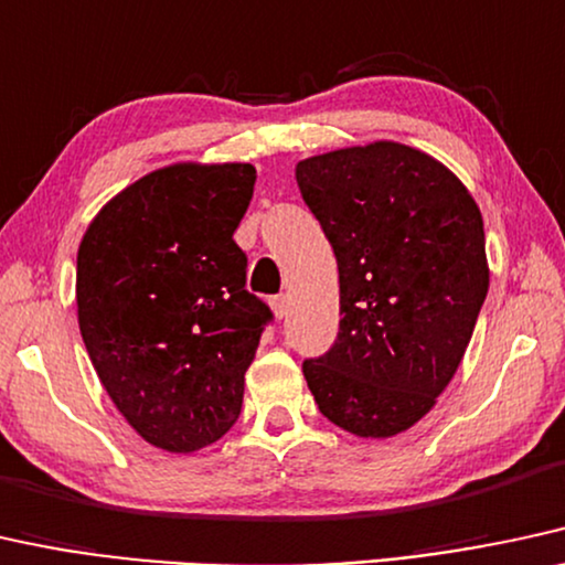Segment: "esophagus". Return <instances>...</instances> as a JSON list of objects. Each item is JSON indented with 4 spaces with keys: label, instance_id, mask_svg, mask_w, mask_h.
<instances>
[{
    "label": "esophagus",
    "instance_id": "34e87169",
    "mask_svg": "<svg viewBox=\"0 0 565 565\" xmlns=\"http://www.w3.org/2000/svg\"><path fill=\"white\" fill-rule=\"evenodd\" d=\"M270 307H274L276 318H278V320H284V318L289 316V297H287V295H278V297H274V299H270Z\"/></svg>",
    "mask_w": 565,
    "mask_h": 565
}]
</instances>
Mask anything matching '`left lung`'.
Masks as SVG:
<instances>
[{
	"mask_svg": "<svg viewBox=\"0 0 565 565\" xmlns=\"http://www.w3.org/2000/svg\"><path fill=\"white\" fill-rule=\"evenodd\" d=\"M339 263V335L302 362L323 417L360 438L409 430L459 367L488 295L482 213L451 169L394 140L297 163Z\"/></svg>",
	"mask_w": 565,
	"mask_h": 565,
	"instance_id": "left-lung-1",
	"label": "left lung"
}]
</instances>
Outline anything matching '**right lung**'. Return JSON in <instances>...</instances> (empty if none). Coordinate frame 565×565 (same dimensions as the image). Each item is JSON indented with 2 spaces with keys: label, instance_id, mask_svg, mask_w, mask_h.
Here are the masks:
<instances>
[{
  "label": "right lung",
  "instance_id": "right-lung-1",
  "mask_svg": "<svg viewBox=\"0 0 565 565\" xmlns=\"http://www.w3.org/2000/svg\"><path fill=\"white\" fill-rule=\"evenodd\" d=\"M253 188V163H171L114 195L77 249V323L98 381L163 451H200L237 423L274 320L245 289L234 242Z\"/></svg>",
  "mask_w": 565,
  "mask_h": 565
}]
</instances>
